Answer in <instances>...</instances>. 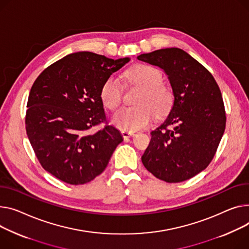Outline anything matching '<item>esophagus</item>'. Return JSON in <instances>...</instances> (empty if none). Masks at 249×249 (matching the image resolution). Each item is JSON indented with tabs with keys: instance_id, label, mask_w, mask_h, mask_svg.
<instances>
[{
	"instance_id": "esophagus-1",
	"label": "esophagus",
	"mask_w": 249,
	"mask_h": 249,
	"mask_svg": "<svg viewBox=\"0 0 249 249\" xmlns=\"http://www.w3.org/2000/svg\"><path fill=\"white\" fill-rule=\"evenodd\" d=\"M121 134L123 136L124 139H127V138H130V137H133L135 135L134 132H129V131H125V130H122L121 131Z\"/></svg>"
}]
</instances>
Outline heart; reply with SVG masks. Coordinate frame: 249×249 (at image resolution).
I'll list each match as a JSON object with an SVG mask.
<instances>
[{
    "mask_svg": "<svg viewBox=\"0 0 249 249\" xmlns=\"http://www.w3.org/2000/svg\"><path fill=\"white\" fill-rule=\"evenodd\" d=\"M132 84L142 87L136 103L137 106L122 108L116 112L112 122L115 126L125 131H137L150 124L153 111L157 116L166 113L173 102L171 89L162 83V73L150 65L138 64L125 73ZM123 88L120 81L110 76L101 88L100 97L105 107L110 110L117 108L122 100Z\"/></svg>",
    "mask_w": 249,
    "mask_h": 249,
    "instance_id": "b5f03b06",
    "label": "heart"
}]
</instances>
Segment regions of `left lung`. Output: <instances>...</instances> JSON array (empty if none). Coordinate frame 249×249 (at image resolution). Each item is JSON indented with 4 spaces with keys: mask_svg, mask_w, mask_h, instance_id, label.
Here are the masks:
<instances>
[{
    "mask_svg": "<svg viewBox=\"0 0 249 249\" xmlns=\"http://www.w3.org/2000/svg\"><path fill=\"white\" fill-rule=\"evenodd\" d=\"M137 58L161 68L174 95L166 120L151 132L142 163L168 183L190 179L208 166L224 133L220 89L204 66L179 48L160 49Z\"/></svg>",
    "mask_w": 249,
    "mask_h": 249,
    "instance_id": "left-lung-1",
    "label": "left lung"
}]
</instances>
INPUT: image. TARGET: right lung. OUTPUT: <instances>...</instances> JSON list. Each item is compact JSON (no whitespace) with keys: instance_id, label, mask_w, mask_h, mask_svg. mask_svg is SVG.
I'll list each match as a JSON object with an SVG mask.
<instances>
[{"instance_id":"obj_1","label":"right lung","mask_w":249,"mask_h":249,"mask_svg":"<svg viewBox=\"0 0 249 249\" xmlns=\"http://www.w3.org/2000/svg\"><path fill=\"white\" fill-rule=\"evenodd\" d=\"M130 61L77 52L46 68L33 84L26 131L42 167L72 185L100 175L123 137L106 121L104 82ZM105 122L95 132L91 128Z\"/></svg>"}]
</instances>
